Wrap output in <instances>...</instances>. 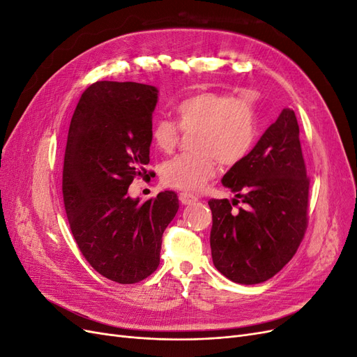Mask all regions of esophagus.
Returning <instances> with one entry per match:
<instances>
[{
  "label": "esophagus",
  "instance_id": "1",
  "mask_svg": "<svg viewBox=\"0 0 357 357\" xmlns=\"http://www.w3.org/2000/svg\"><path fill=\"white\" fill-rule=\"evenodd\" d=\"M178 199H180V202H181V204L188 205V204L195 202V201H197V197H195V195H192V193H188V192H181L180 195H178Z\"/></svg>",
  "mask_w": 357,
  "mask_h": 357
}]
</instances>
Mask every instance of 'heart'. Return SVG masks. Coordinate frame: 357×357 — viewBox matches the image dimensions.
I'll use <instances>...</instances> for the list:
<instances>
[{
    "instance_id": "b5f03b06",
    "label": "heart",
    "mask_w": 357,
    "mask_h": 357,
    "mask_svg": "<svg viewBox=\"0 0 357 357\" xmlns=\"http://www.w3.org/2000/svg\"><path fill=\"white\" fill-rule=\"evenodd\" d=\"M176 122L183 132L195 131L190 139L193 153L167 160L160 178L169 188L198 192L219 169L240 164L252 152L261 135V119L253 98L223 92H201L180 101ZM150 138L159 152L169 153L180 139L178 128L159 119L150 129Z\"/></svg>"
}]
</instances>
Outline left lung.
Instances as JSON below:
<instances>
[{
  "label": "left lung",
  "instance_id": "left-lung-1",
  "mask_svg": "<svg viewBox=\"0 0 357 357\" xmlns=\"http://www.w3.org/2000/svg\"><path fill=\"white\" fill-rule=\"evenodd\" d=\"M246 208L232 199H210L213 264L240 284L266 282L282 269L304 238L308 188L295 112L283 109L252 152L222 178Z\"/></svg>",
  "mask_w": 357,
  "mask_h": 357
}]
</instances>
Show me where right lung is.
Listing matches in <instances>:
<instances>
[{"label": "right lung", "instance_id": "right-lung-1", "mask_svg": "<svg viewBox=\"0 0 357 357\" xmlns=\"http://www.w3.org/2000/svg\"><path fill=\"white\" fill-rule=\"evenodd\" d=\"M155 86L96 82L71 119L62 193L70 228L96 273L132 284L156 271L162 235L178 210L172 190L139 202L128 195L150 162Z\"/></svg>", "mask_w": 357, "mask_h": 357}]
</instances>
